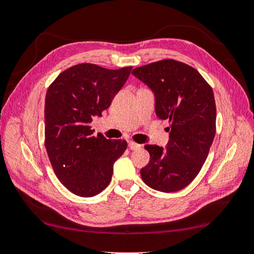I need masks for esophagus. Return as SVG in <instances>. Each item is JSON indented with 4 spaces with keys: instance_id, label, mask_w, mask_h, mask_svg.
<instances>
[{
    "instance_id": "1",
    "label": "esophagus",
    "mask_w": 254,
    "mask_h": 254,
    "mask_svg": "<svg viewBox=\"0 0 254 254\" xmlns=\"http://www.w3.org/2000/svg\"><path fill=\"white\" fill-rule=\"evenodd\" d=\"M141 146H142V145H139L135 142H128V148H130L131 150L138 149V148H141Z\"/></svg>"
}]
</instances>
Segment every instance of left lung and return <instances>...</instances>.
I'll return each instance as SVG.
<instances>
[{
    "mask_svg": "<svg viewBox=\"0 0 254 254\" xmlns=\"http://www.w3.org/2000/svg\"><path fill=\"white\" fill-rule=\"evenodd\" d=\"M132 74L154 91L156 116L170 123L167 152L145 145L150 158L141 169L142 179L160 192L182 190L198 175L216 133L213 89L195 68L172 59L136 67Z\"/></svg>",
    "mask_w": 254,
    "mask_h": 254,
    "instance_id": "8db88e82",
    "label": "left lung"
}]
</instances>
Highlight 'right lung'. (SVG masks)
<instances>
[{
	"instance_id": "right-lung-1",
	"label": "right lung",
	"mask_w": 254,
	"mask_h": 254,
	"mask_svg": "<svg viewBox=\"0 0 254 254\" xmlns=\"http://www.w3.org/2000/svg\"><path fill=\"white\" fill-rule=\"evenodd\" d=\"M132 66L108 69L91 63L68 67L46 95L45 147L58 179L75 195H97L111 181L113 164L127 149L124 139L93 135V117L110 107Z\"/></svg>"
}]
</instances>
